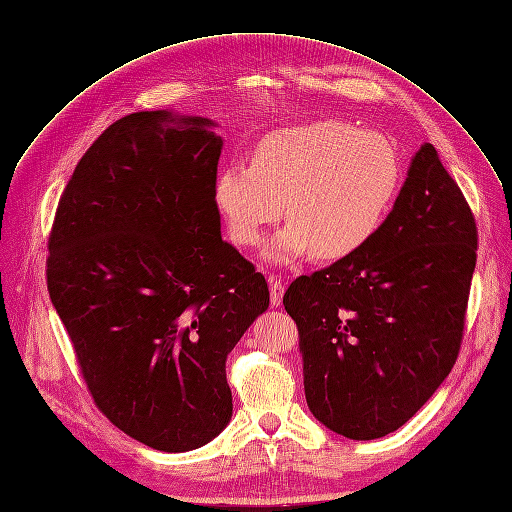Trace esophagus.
<instances>
[{
    "label": "esophagus",
    "instance_id": "esophagus-1",
    "mask_svg": "<svg viewBox=\"0 0 512 512\" xmlns=\"http://www.w3.org/2000/svg\"><path fill=\"white\" fill-rule=\"evenodd\" d=\"M268 282H270V301H272V305L278 307L284 297V282L278 276H270Z\"/></svg>",
    "mask_w": 512,
    "mask_h": 512
}]
</instances>
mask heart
<instances>
[{
  "label": "heart",
  "instance_id": "b5f03b06",
  "mask_svg": "<svg viewBox=\"0 0 512 512\" xmlns=\"http://www.w3.org/2000/svg\"><path fill=\"white\" fill-rule=\"evenodd\" d=\"M399 180V157L385 138L326 119L270 133L251 165L219 171L213 196L240 247H259L284 209L291 221L265 257L293 263L314 253L320 261H341L381 232Z\"/></svg>",
  "mask_w": 512,
  "mask_h": 512
}]
</instances>
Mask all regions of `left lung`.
Here are the masks:
<instances>
[{
  "label": "left lung",
  "mask_w": 512,
  "mask_h": 512,
  "mask_svg": "<svg viewBox=\"0 0 512 512\" xmlns=\"http://www.w3.org/2000/svg\"><path fill=\"white\" fill-rule=\"evenodd\" d=\"M475 261L473 213L425 142L368 247L284 293L307 406L326 429L379 439L427 404L456 362Z\"/></svg>",
  "instance_id": "obj_1"
}]
</instances>
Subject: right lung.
Returning <instances> with one entry per match:
<instances>
[{"mask_svg": "<svg viewBox=\"0 0 512 512\" xmlns=\"http://www.w3.org/2000/svg\"><path fill=\"white\" fill-rule=\"evenodd\" d=\"M215 127L173 110L119 119L75 167L50 234L48 291L87 389L161 452L226 429L228 353L270 305L263 274L221 238Z\"/></svg>", "mask_w": 512, "mask_h": 512, "instance_id": "add662e5", "label": "right lung"}]
</instances>
